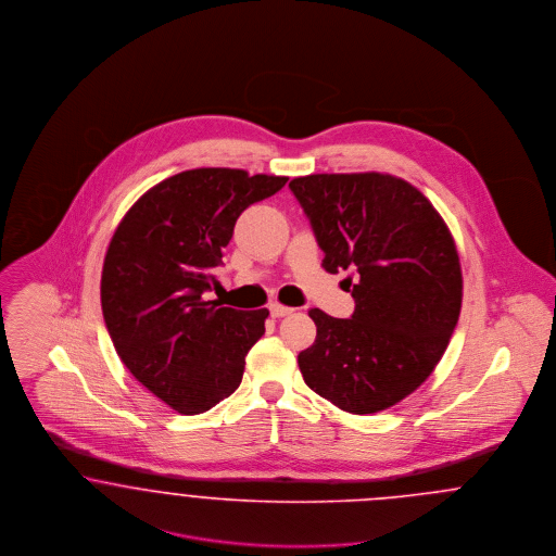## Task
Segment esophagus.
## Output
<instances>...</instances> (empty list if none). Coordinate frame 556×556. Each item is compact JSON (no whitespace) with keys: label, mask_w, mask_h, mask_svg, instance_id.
<instances>
[{"label":"esophagus","mask_w":556,"mask_h":556,"mask_svg":"<svg viewBox=\"0 0 556 556\" xmlns=\"http://www.w3.org/2000/svg\"><path fill=\"white\" fill-rule=\"evenodd\" d=\"M268 311H270V315L275 318L288 317V315L293 313V308H290V306H283V304H279V302H273Z\"/></svg>","instance_id":"1"}]
</instances>
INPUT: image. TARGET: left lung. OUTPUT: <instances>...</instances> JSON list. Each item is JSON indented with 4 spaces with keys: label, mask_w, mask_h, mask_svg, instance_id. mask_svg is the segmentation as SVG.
Returning a JSON list of instances; mask_svg holds the SVG:
<instances>
[{
    "label": "left lung",
    "mask_w": 556,
    "mask_h": 556,
    "mask_svg": "<svg viewBox=\"0 0 556 556\" xmlns=\"http://www.w3.org/2000/svg\"><path fill=\"white\" fill-rule=\"evenodd\" d=\"M327 273L350 270L352 318L311 308L317 340L298 354L311 390L352 415L413 394L448 348L463 302L458 252L417 187L383 173L290 181Z\"/></svg>",
    "instance_id": "obj_1"
}]
</instances>
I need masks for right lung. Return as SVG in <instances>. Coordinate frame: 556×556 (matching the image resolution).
<instances>
[{
    "mask_svg": "<svg viewBox=\"0 0 556 556\" xmlns=\"http://www.w3.org/2000/svg\"><path fill=\"white\" fill-rule=\"evenodd\" d=\"M288 177L193 168L148 189L116 227L102 268V313L116 354L181 415L211 410L241 383L268 311L206 300L239 214Z\"/></svg>",
    "mask_w": 556,
    "mask_h": 556,
    "instance_id": "obj_1",
    "label": "right lung"
}]
</instances>
